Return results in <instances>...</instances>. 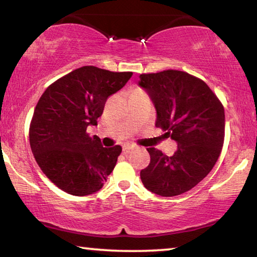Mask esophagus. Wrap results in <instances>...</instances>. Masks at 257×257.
Instances as JSON below:
<instances>
[{
	"mask_svg": "<svg viewBox=\"0 0 257 257\" xmlns=\"http://www.w3.org/2000/svg\"><path fill=\"white\" fill-rule=\"evenodd\" d=\"M133 149H135V146H134V145H130V144H124V145L122 146V150H123L124 152H129V151H132Z\"/></svg>",
	"mask_w": 257,
	"mask_h": 257,
	"instance_id": "esophagus-1",
	"label": "esophagus"
}]
</instances>
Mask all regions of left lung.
Returning a JSON list of instances; mask_svg holds the SVG:
<instances>
[{
  "label": "left lung",
  "mask_w": 257,
  "mask_h": 257,
  "mask_svg": "<svg viewBox=\"0 0 257 257\" xmlns=\"http://www.w3.org/2000/svg\"><path fill=\"white\" fill-rule=\"evenodd\" d=\"M138 86L156 110L155 125L177 142L172 156L150 147L141 171L145 188L163 197L194 188L214 167L224 141V108L203 80L178 70L143 73Z\"/></svg>",
  "instance_id": "obj_1"
}]
</instances>
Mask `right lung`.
<instances>
[{
    "label": "right lung",
    "instance_id": "right-lung-1",
    "mask_svg": "<svg viewBox=\"0 0 257 257\" xmlns=\"http://www.w3.org/2000/svg\"><path fill=\"white\" fill-rule=\"evenodd\" d=\"M132 76L86 66L43 93L30 122V149L41 170L60 189L75 196L94 194L113 171L122 149L103 147L87 127L97 124L107 97Z\"/></svg>",
    "mask_w": 257,
    "mask_h": 257
}]
</instances>
